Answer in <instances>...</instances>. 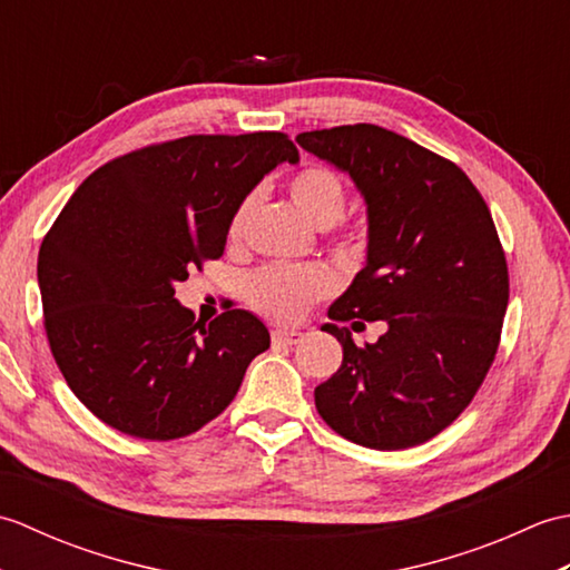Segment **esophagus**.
<instances>
[{
    "label": "esophagus",
    "instance_id": "34e87169",
    "mask_svg": "<svg viewBox=\"0 0 570 570\" xmlns=\"http://www.w3.org/2000/svg\"><path fill=\"white\" fill-rule=\"evenodd\" d=\"M272 341H274V345H298L301 341H304V333H298V331H274Z\"/></svg>",
    "mask_w": 570,
    "mask_h": 570
}]
</instances>
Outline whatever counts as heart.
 Returning a JSON list of instances; mask_svg holds the SVG:
<instances>
[{
	"instance_id": "heart-1",
	"label": "heart",
	"mask_w": 570,
	"mask_h": 570,
	"mask_svg": "<svg viewBox=\"0 0 570 570\" xmlns=\"http://www.w3.org/2000/svg\"><path fill=\"white\" fill-rule=\"evenodd\" d=\"M288 196L296 208L316 227H331L341 220L347 205L343 180L325 166H306L288 180ZM259 205V190L242 198L229 220V237L239 239ZM333 276L321 266H266L247 284V298L266 318L296 323L316 301L333 294Z\"/></svg>"
}]
</instances>
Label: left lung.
<instances>
[{
    "label": "left lung",
    "mask_w": 570,
    "mask_h": 570,
    "mask_svg": "<svg viewBox=\"0 0 570 570\" xmlns=\"http://www.w3.org/2000/svg\"><path fill=\"white\" fill-rule=\"evenodd\" d=\"M296 141L353 178L367 205L365 269L328 318L386 323L365 347L323 325L343 365L316 386L318 414L365 448L419 445L460 416L498 353L510 276L492 215L455 164L396 131L345 125Z\"/></svg>",
    "instance_id": "8db88e82"
}]
</instances>
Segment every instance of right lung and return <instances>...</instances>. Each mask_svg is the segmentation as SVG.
<instances>
[{
    "label": "right lung",
    "instance_id": "1",
    "mask_svg": "<svg viewBox=\"0 0 570 570\" xmlns=\"http://www.w3.org/2000/svg\"><path fill=\"white\" fill-rule=\"evenodd\" d=\"M284 161L298 151L282 131L184 137L105 164L60 210L39 252L46 335L107 426L147 441L196 433L269 347L254 313L205 325L174 294L220 257L237 205Z\"/></svg>",
    "mask_w": 570,
    "mask_h": 570
}]
</instances>
